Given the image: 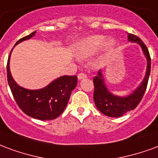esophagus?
Listing matches in <instances>:
<instances>
[{
  "mask_svg": "<svg viewBox=\"0 0 158 158\" xmlns=\"http://www.w3.org/2000/svg\"><path fill=\"white\" fill-rule=\"evenodd\" d=\"M78 80H81V79H84V78H87V75L84 74V73H79L77 76Z\"/></svg>",
  "mask_w": 158,
  "mask_h": 158,
  "instance_id": "obj_1",
  "label": "esophagus"
}]
</instances>
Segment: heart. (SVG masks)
<instances>
[{
    "label": "heart",
    "mask_w": 158,
    "mask_h": 158,
    "mask_svg": "<svg viewBox=\"0 0 158 158\" xmlns=\"http://www.w3.org/2000/svg\"><path fill=\"white\" fill-rule=\"evenodd\" d=\"M102 46L103 48L99 60L100 62H104L109 59L115 48L116 40L113 38L106 40V37L103 35H93L82 40L77 49V55L80 59L89 58L95 55Z\"/></svg>",
    "instance_id": "b5f03b06"
}]
</instances>
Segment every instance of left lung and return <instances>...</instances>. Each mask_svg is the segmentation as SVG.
Listing matches in <instances>:
<instances>
[{"label": "left lung", "mask_w": 158, "mask_h": 158, "mask_svg": "<svg viewBox=\"0 0 158 158\" xmlns=\"http://www.w3.org/2000/svg\"><path fill=\"white\" fill-rule=\"evenodd\" d=\"M128 40L132 43H136L140 46L145 57L147 59V65L145 77L140 86L127 96L121 97L113 94L106 87L102 71H98L97 77L93 78L94 93L93 100L95 105L103 114L109 117H120L128 111L135 109L140 103L147 87L148 79L151 73V57L147 46L145 45L140 38L134 34L128 33Z\"/></svg>", "instance_id": "8db88e82"}]
</instances>
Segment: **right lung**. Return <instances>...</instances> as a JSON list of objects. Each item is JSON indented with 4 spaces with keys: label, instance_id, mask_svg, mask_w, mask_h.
Instances as JSON below:
<instances>
[{
    "label": "right lung",
    "instance_id": "right-lung-1",
    "mask_svg": "<svg viewBox=\"0 0 158 158\" xmlns=\"http://www.w3.org/2000/svg\"><path fill=\"white\" fill-rule=\"evenodd\" d=\"M35 33L36 31L22 38L15 45L23 41L30 40ZM11 51L6 65L7 81L11 93L19 108L27 115L40 120H51L59 117L65 110L71 92L77 85V77L76 76L60 77L46 87L37 90H30L20 87L14 81L10 71Z\"/></svg>",
    "mask_w": 158,
    "mask_h": 158
}]
</instances>
